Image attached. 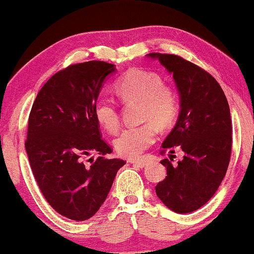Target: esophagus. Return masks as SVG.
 Returning a JSON list of instances; mask_svg holds the SVG:
<instances>
[{"label":"esophagus","instance_id":"34e87169","mask_svg":"<svg viewBox=\"0 0 254 254\" xmlns=\"http://www.w3.org/2000/svg\"><path fill=\"white\" fill-rule=\"evenodd\" d=\"M131 164L136 165V166H138V168H144V166L148 164V161L145 158L135 159V161H131Z\"/></svg>","mask_w":254,"mask_h":254}]
</instances>
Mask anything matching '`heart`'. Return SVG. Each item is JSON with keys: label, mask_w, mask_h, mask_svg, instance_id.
<instances>
[{"label": "heart", "mask_w": 254, "mask_h": 254, "mask_svg": "<svg viewBox=\"0 0 254 254\" xmlns=\"http://www.w3.org/2000/svg\"><path fill=\"white\" fill-rule=\"evenodd\" d=\"M114 92L125 103H140V126L128 127L121 131L114 147L118 154L126 158H136L156 141L157 124L166 127L175 120L179 110L176 90L162 82L161 76L152 71L130 69L119 77L113 85ZM95 118L109 133H116L120 118L116 104L109 99H99L93 109Z\"/></svg>", "instance_id": "heart-1"}]
</instances>
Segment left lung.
I'll use <instances>...</instances> for the list:
<instances>
[{
    "label": "left lung",
    "mask_w": 254,
    "mask_h": 254,
    "mask_svg": "<svg viewBox=\"0 0 254 254\" xmlns=\"http://www.w3.org/2000/svg\"><path fill=\"white\" fill-rule=\"evenodd\" d=\"M149 57L171 72L180 95L178 121L161 154L175 152V148L185 152L176 166L168 158L161 161L166 177L156 185V194L176 213H190L210 200L227 173L232 147L230 109L221 85L204 69L179 55Z\"/></svg>",
    "instance_id": "1"
}]
</instances>
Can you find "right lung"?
<instances>
[{
  "label": "right lung",
  "instance_id": "right-lung-1",
  "mask_svg": "<svg viewBox=\"0 0 254 254\" xmlns=\"http://www.w3.org/2000/svg\"><path fill=\"white\" fill-rule=\"evenodd\" d=\"M114 70L104 61L68 65L45 83L29 116L25 149L34 179L51 207L74 221L98 211L125 165L104 157L112 148L93 113L104 79ZM93 152L100 157L86 165Z\"/></svg>",
  "mask_w": 254,
  "mask_h": 254
}]
</instances>
